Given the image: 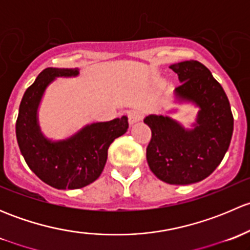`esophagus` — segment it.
<instances>
[{
  "instance_id": "obj_1",
  "label": "esophagus",
  "mask_w": 250,
  "mask_h": 250,
  "mask_svg": "<svg viewBox=\"0 0 250 250\" xmlns=\"http://www.w3.org/2000/svg\"><path fill=\"white\" fill-rule=\"evenodd\" d=\"M144 117V113L143 111L140 110H133L128 113V122H129L130 125H133L134 123L139 122L141 118Z\"/></svg>"
}]
</instances>
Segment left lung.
Returning a JSON list of instances; mask_svg holds the SVG:
<instances>
[{"label":"left lung","mask_w":250,"mask_h":250,"mask_svg":"<svg viewBox=\"0 0 250 250\" xmlns=\"http://www.w3.org/2000/svg\"><path fill=\"white\" fill-rule=\"evenodd\" d=\"M169 67L181 83L174 89L175 102L195 105L198 112L190 129L169 116H146L144 123L152 132L146 160L160 180L188 185L220 165L232 138L233 116L223 87L203 64L188 60Z\"/></svg>","instance_id":"8db88e82"}]
</instances>
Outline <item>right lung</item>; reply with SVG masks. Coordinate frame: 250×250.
Returning a JSON list of instances; mask_svg holds the SVG:
<instances>
[{
  "instance_id": "add662e5",
  "label": "right lung",
  "mask_w": 250,
  "mask_h": 250,
  "mask_svg": "<svg viewBox=\"0 0 250 250\" xmlns=\"http://www.w3.org/2000/svg\"><path fill=\"white\" fill-rule=\"evenodd\" d=\"M78 69L48 67L22 95L16 134L25 162L43 183L58 190L84 188L97 180L107 160V150L128 129V117L90 123L62 140L41 132L39 107L47 87L58 77H76Z\"/></svg>"
}]
</instances>
